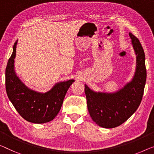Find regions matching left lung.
<instances>
[{"label":"left lung","mask_w":154,"mask_h":154,"mask_svg":"<svg viewBox=\"0 0 154 154\" xmlns=\"http://www.w3.org/2000/svg\"><path fill=\"white\" fill-rule=\"evenodd\" d=\"M136 54V70L132 81L115 93H96L85 85L87 106L92 120L100 127L111 128L121 125L140 104L146 79L145 56L138 38L129 33Z\"/></svg>","instance_id":"left-lung-1"}]
</instances>
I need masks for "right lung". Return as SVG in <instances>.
Returning a JSON list of instances; mask_svg holds the SVG:
<instances>
[{
    "instance_id": "add662e5",
    "label": "right lung",
    "mask_w": 154,
    "mask_h": 154,
    "mask_svg": "<svg viewBox=\"0 0 154 154\" xmlns=\"http://www.w3.org/2000/svg\"><path fill=\"white\" fill-rule=\"evenodd\" d=\"M17 41L5 70V88L8 98L20 116L29 122L42 124L51 121L62 106L64 97L74 79L55 84L51 90L40 93L25 86L16 75L14 58Z\"/></svg>"
}]
</instances>
